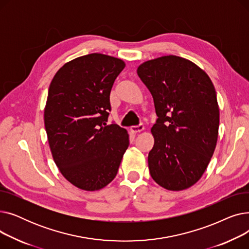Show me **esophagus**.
Here are the masks:
<instances>
[{
	"instance_id": "34e87169",
	"label": "esophagus",
	"mask_w": 249,
	"mask_h": 249,
	"mask_svg": "<svg viewBox=\"0 0 249 249\" xmlns=\"http://www.w3.org/2000/svg\"><path fill=\"white\" fill-rule=\"evenodd\" d=\"M143 130H144V126H143L142 124H140L139 126L130 127V131H131L132 133H140L143 131Z\"/></svg>"
}]
</instances>
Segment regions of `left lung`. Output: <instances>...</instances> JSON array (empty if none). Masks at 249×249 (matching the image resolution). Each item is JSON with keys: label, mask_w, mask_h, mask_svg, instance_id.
<instances>
[{"label": "left lung", "mask_w": 249, "mask_h": 249, "mask_svg": "<svg viewBox=\"0 0 249 249\" xmlns=\"http://www.w3.org/2000/svg\"><path fill=\"white\" fill-rule=\"evenodd\" d=\"M137 74L159 117L151 128L150 176L165 190H186L202 178L216 148L220 113L214 85L197 64L177 55L146 60Z\"/></svg>", "instance_id": "obj_1"}]
</instances>
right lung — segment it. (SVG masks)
Wrapping results in <instances>:
<instances>
[{
	"instance_id": "1",
	"label": "right lung",
	"mask_w": 249,
	"mask_h": 249,
	"mask_svg": "<svg viewBox=\"0 0 249 249\" xmlns=\"http://www.w3.org/2000/svg\"><path fill=\"white\" fill-rule=\"evenodd\" d=\"M125 62L90 53L56 71L44 108V125L52 158L74 187L99 191L115 178L129 145L127 130L107 125L110 93Z\"/></svg>"
}]
</instances>
